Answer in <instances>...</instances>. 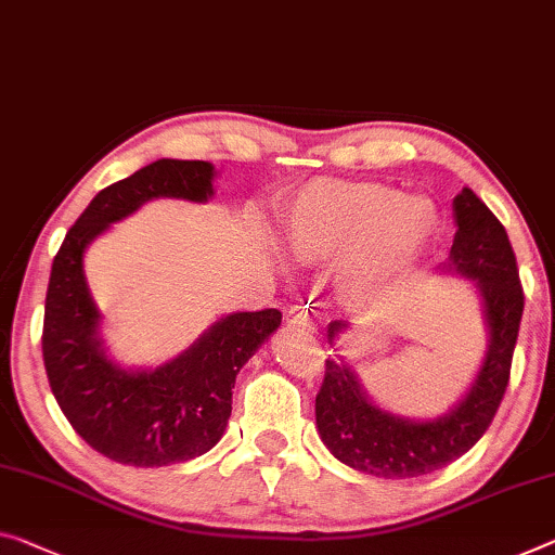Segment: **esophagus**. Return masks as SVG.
Returning a JSON list of instances; mask_svg holds the SVG:
<instances>
[{
	"instance_id": "1",
	"label": "esophagus",
	"mask_w": 555,
	"mask_h": 555,
	"mask_svg": "<svg viewBox=\"0 0 555 555\" xmlns=\"http://www.w3.org/2000/svg\"><path fill=\"white\" fill-rule=\"evenodd\" d=\"M287 325L302 330V332L318 330V325H314V318L307 310H302V307H295V310L287 312Z\"/></svg>"
}]
</instances>
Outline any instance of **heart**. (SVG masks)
Listing matches in <instances>:
<instances>
[{
    "mask_svg": "<svg viewBox=\"0 0 555 555\" xmlns=\"http://www.w3.org/2000/svg\"><path fill=\"white\" fill-rule=\"evenodd\" d=\"M439 233L437 206L379 181H318L287 212L289 255L335 266L332 287L352 312L382 310Z\"/></svg>",
    "mask_w": 555,
    "mask_h": 555,
    "instance_id": "b5f03b06",
    "label": "heart"
}]
</instances>
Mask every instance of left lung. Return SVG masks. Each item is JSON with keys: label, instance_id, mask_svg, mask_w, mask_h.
<instances>
[{"label": "left lung", "instance_id": "left-lung-1", "mask_svg": "<svg viewBox=\"0 0 555 555\" xmlns=\"http://www.w3.org/2000/svg\"><path fill=\"white\" fill-rule=\"evenodd\" d=\"M456 235L444 272L476 280L489 352L468 395L449 414L429 422H412L374 406L354 372L339 360L325 362V379L314 399L320 437L339 462L382 479H412L444 468L464 456L499 412L511 377V360L524 314V287L506 228L472 189L454 198ZM345 330L343 320L330 322V339Z\"/></svg>", "mask_w": 555, "mask_h": 555}]
</instances>
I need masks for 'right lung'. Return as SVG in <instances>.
<instances>
[{"mask_svg": "<svg viewBox=\"0 0 555 555\" xmlns=\"http://www.w3.org/2000/svg\"><path fill=\"white\" fill-rule=\"evenodd\" d=\"M216 168L160 158L108 185L69 228L51 266L41 352L49 387L74 431L99 454L129 466H168L206 454L223 437L241 366L280 327L275 307L235 312L156 370L114 364L99 337L83 253L93 237L151 198L206 203Z\"/></svg>", "mask_w": 555, "mask_h": 555, "instance_id": "right-lung-1", "label": "right lung"}]
</instances>
